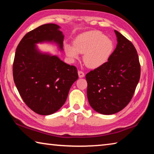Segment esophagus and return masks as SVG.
Wrapping results in <instances>:
<instances>
[{"mask_svg":"<svg viewBox=\"0 0 154 154\" xmlns=\"http://www.w3.org/2000/svg\"><path fill=\"white\" fill-rule=\"evenodd\" d=\"M78 75H79V77H81V78L84 77V72H83L82 71H78Z\"/></svg>","mask_w":154,"mask_h":154,"instance_id":"34e87169","label":"esophagus"}]
</instances>
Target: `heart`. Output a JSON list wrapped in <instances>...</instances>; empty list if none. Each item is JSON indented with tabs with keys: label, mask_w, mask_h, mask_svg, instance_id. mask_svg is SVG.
<instances>
[{
	"label": "heart",
	"mask_w": 154,
	"mask_h": 154,
	"mask_svg": "<svg viewBox=\"0 0 154 154\" xmlns=\"http://www.w3.org/2000/svg\"><path fill=\"white\" fill-rule=\"evenodd\" d=\"M113 49V41L103 32L96 30L81 34L75 38L73 45H64L65 53L70 59L78 58L79 53L84 54L83 62L92 69L102 66L107 62Z\"/></svg>",
	"instance_id": "heart-1"
}]
</instances>
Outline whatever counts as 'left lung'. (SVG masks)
I'll return each mask as SVG.
<instances>
[{"instance_id": "8db88e82", "label": "left lung", "mask_w": 154, "mask_h": 154, "mask_svg": "<svg viewBox=\"0 0 154 154\" xmlns=\"http://www.w3.org/2000/svg\"><path fill=\"white\" fill-rule=\"evenodd\" d=\"M115 32L118 45L108 61L85 75L90 105L105 115L118 113L130 103L140 75L134 45L118 31Z\"/></svg>"}]
</instances>
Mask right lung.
Returning a JSON list of instances; mask_svg holds the SVG:
<instances>
[{"label": "right lung", "mask_w": 154, "mask_h": 154, "mask_svg": "<svg viewBox=\"0 0 154 154\" xmlns=\"http://www.w3.org/2000/svg\"><path fill=\"white\" fill-rule=\"evenodd\" d=\"M59 28L46 24L26 34L17 47L13 64L14 80L21 97L30 109L43 116L61 108L78 79L75 66L36 49L35 43L43 41H54L62 49L64 35Z\"/></svg>", "instance_id": "right-lung-1"}]
</instances>
